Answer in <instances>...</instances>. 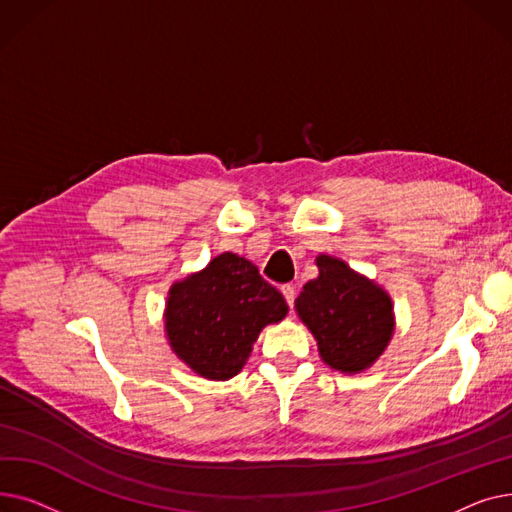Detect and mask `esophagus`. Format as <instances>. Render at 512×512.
<instances>
[{
    "instance_id": "1",
    "label": "esophagus",
    "mask_w": 512,
    "mask_h": 512,
    "mask_svg": "<svg viewBox=\"0 0 512 512\" xmlns=\"http://www.w3.org/2000/svg\"><path fill=\"white\" fill-rule=\"evenodd\" d=\"M280 290H282V294H284V299H286L288 307H294V299H297V288H294L292 284H284Z\"/></svg>"
}]
</instances>
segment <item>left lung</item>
<instances>
[{
	"label": "left lung",
	"instance_id": "left-lung-1",
	"mask_svg": "<svg viewBox=\"0 0 512 512\" xmlns=\"http://www.w3.org/2000/svg\"><path fill=\"white\" fill-rule=\"evenodd\" d=\"M319 276L303 286L297 311L332 369L355 373L378 359L392 336L388 294L344 261L319 255Z\"/></svg>",
	"mask_w": 512,
	"mask_h": 512
}]
</instances>
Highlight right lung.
Listing matches in <instances>:
<instances>
[{
    "mask_svg": "<svg viewBox=\"0 0 512 512\" xmlns=\"http://www.w3.org/2000/svg\"><path fill=\"white\" fill-rule=\"evenodd\" d=\"M288 313L280 290L236 253L215 257L197 276L172 286L166 330L174 353L207 380L236 375L259 332Z\"/></svg>",
    "mask_w": 512,
    "mask_h": 512,
    "instance_id": "1",
    "label": "right lung"
}]
</instances>
